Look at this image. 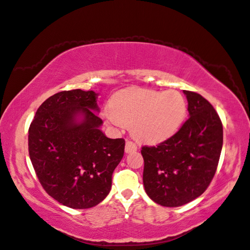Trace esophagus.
Here are the masks:
<instances>
[{
    "instance_id": "esophagus-1",
    "label": "esophagus",
    "mask_w": 250,
    "mask_h": 250,
    "mask_svg": "<svg viewBox=\"0 0 250 250\" xmlns=\"http://www.w3.org/2000/svg\"><path fill=\"white\" fill-rule=\"evenodd\" d=\"M137 150V146L134 142H132L131 140H126L125 142V152H133Z\"/></svg>"
}]
</instances>
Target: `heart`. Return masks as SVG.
Here are the masks:
<instances>
[{
  "mask_svg": "<svg viewBox=\"0 0 250 250\" xmlns=\"http://www.w3.org/2000/svg\"><path fill=\"white\" fill-rule=\"evenodd\" d=\"M186 115V101L178 91L131 88L116 93L105 118L117 126L131 125L135 139L157 143L173 135Z\"/></svg>",
  "mask_w": 250,
  "mask_h": 250,
  "instance_id": "heart-1",
  "label": "heart"
}]
</instances>
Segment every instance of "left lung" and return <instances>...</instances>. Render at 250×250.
<instances>
[{
    "instance_id": "8db88e82",
    "label": "left lung",
    "mask_w": 250,
    "mask_h": 250,
    "mask_svg": "<svg viewBox=\"0 0 250 250\" xmlns=\"http://www.w3.org/2000/svg\"><path fill=\"white\" fill-rule=\"evenodd\" d=\"M189 118L157 146H143V183L156 203L177 207L208 187L218 167L224 132L219 115L201 94L184 90Z\"/></svg>"
}]
</instances>
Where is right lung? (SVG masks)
<instances>
[{"instance_id":"right-lung-1","label":"right lung","mask_w":250,"mask_h":250,"mask_svg":"<svg viewBox=\"0 0 250 250\" xmlns=\"http://www.w3.org/2000/svg\"><path fill=\"white\" fill-rule=\"evenodd\" d=\"M92 110H98L94 91H61L40 106L29 128V155L42 187L71 208H90L107 196L125 153V140L106 137Z\"/></svg>"}]
</instances>
